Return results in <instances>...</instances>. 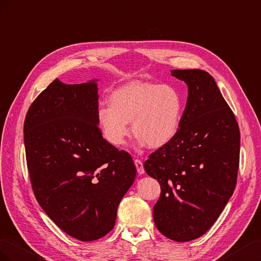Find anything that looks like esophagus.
Masks as SVG:
<instances>
[{
    "label": "esophagus",
    "mask_w": 261,
    "mask_h": 261,
    "mask_svg": "<svg viewBox=\"0 0 261 261\" xmlns=\"http://www.w3.org/2000/svg\"><path fill=\"white\" fill-rule=\"evenodd\" d=\"M135 164H136V167H137L138 173H139L140 175L144 174V167H143V163H142V161L137 159V160H135Z\"/></svg>",
    "instance_id": "obj_1"
}]
</instances>
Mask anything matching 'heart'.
I'll use <instances>...</instances> for the list:
<instances>
[{
	"instance_id": "b5f03b06",
	"label": "heart",
	"mask_w": 261,
	"mask_h": 261,
	"mask_svg": "<svg viewBox=\"0 0 261 261\" xmlns=\"http://www.w3.org/2000/svg\"><path fill=\"white\" fill-rule=\"evenodd\" d=\"M182 117V98L170 85L131 82L109 96V106L97 110L103 138L114 146L124 144L129 122L140 145L160 148L177 136Z\"/></svg>"
}]
</instances>
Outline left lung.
I'll use <instances>...</instances> for the list:
<instances>
[{
  "label": "left lung",
  "mask_w": 261,
  "mask_h": 261,
  "mask_svg": "<svg viewBox=\"0 0 261 261\" xmlns=\"http://www.w3.org/2000/svg\"><path fill=\"white\" fill-rule=\"evenodd\" d=\"M188 85L180 128L150 154L144 169L161 185L155 225L169 240L189 242L209 229L232 197L240 166L241 133L214 79L202 70H173Z\"/></svg>",
  "instance_id": "1"
}]
</instances>
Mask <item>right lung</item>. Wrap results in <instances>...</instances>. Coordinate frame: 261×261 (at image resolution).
<instances>
[{"instance_id":"1","label":"right lung","mask_w":261,"mask_h":261,"mask_svg":"<svg viewBox=\"0 0 261 261\" xmlns=\"http://www.w3.org/2000/svg\"><path fill=\"white\" fill-rule=\"evenodd\" d=\"M94 81L56 79L29 107L24 143L35 197L68 235L96 241L115 226L118 205L135 181L131 155L102 138Z\"/></svg>"}]
</instances>
